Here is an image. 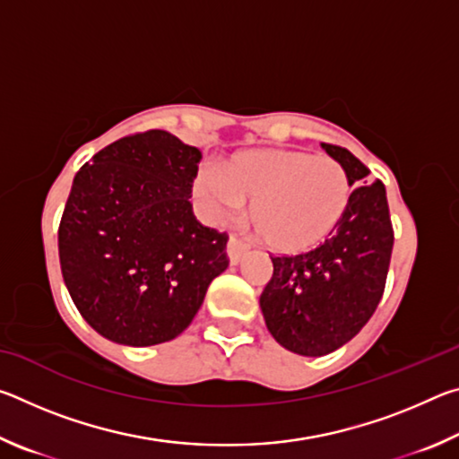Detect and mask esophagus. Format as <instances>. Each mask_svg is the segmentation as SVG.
<instances>
[{"label": "esophagus", "instance_id": "esophagus-1", "mask_svg": "<svg viewBox=\"0 0 459 459\" xmlns=\"http://www.w3.org/2000/svg\"><path fill=\"white\" fill-rule=\"evenodd\" d=\"M227 253H229V259H230V265H237V263L243 259V255L247 253V245L240 240L238 237L232 235L229 238V245H227Z\"/></svg>", "mask_w": 459, "mask_h": 459}]
</instances>
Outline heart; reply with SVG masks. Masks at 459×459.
<instances>
[{
  "label": "heart",
  "mask_w": 459,
  "mask_h": 459,
  "mask_svg": "<svg viewBox=\"0 0 459 459\" xmlns=\"http://www.w3.org/2000/svg\"><path fill=\"white\" fill-rule=\"evenodd\" d=\"M196 196L211 221L251 200V224L261 243L281 255L312 251L332 235L351 204L352 186L336 160L299 150H248L204 169Z\"/></svg>",
  "instance_id": "b5f03b06"
}]
</instances>
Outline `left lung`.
I'll return each mask as SVG.
<instances>
[{
	"instance_id": "obj_1",
	"label": "left lung",
	"mask_w": 459,
	"mask_h": 459,
	"mask_svg": "<svg viewBox=\"0 0 459 459\" xmlns=\"http://www.w3.org/2000/svg\"><path fill=\"white\" fill-rule=\"evenodd\" d=\"M356 186L344 219L314 251L271 257L273 275L261 293L267 330L287 351L324 356L359 333L383 298L393 253L385 186L340 145L322 143Z\"/></svg>"
}]
</instances>
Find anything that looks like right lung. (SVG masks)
<instances>
[{
  "instance_id": "1",
  "label": "right lung",
  "mask_w": 459,
  "mask_h": 459,
  "mask_svg": "<svg viewBox=\"0 0 459 459\" xmlns=\"http://www.w3.org/2000/svg\"><path fill=\"white\" fill-rule=\"evenodd\" d=\"M202 153L150 129L113 142L74 176L58 229L60 269L100 336L153 346L188 328L229 267L227 232L192 212Z\"/></svg>"
}]
</instances>
